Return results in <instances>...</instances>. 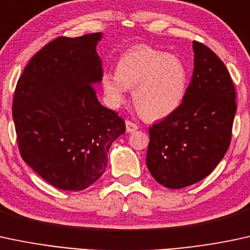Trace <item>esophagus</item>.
Instances as JSON below:
<instances>
[{
	"instance_id": "obj_1",
	"label": "esophagus",
	"mask_w": 250,
	"mask_h": 250,
	"mask_svg": "<svg viewBox=\"0 0 250 250\" xmlns=\"http://www.w3.org/2000/svg\"><path fill=\"white\" fill-rule=\"evenodd\" d=\"M137 130H138V125L134 124V123H132V122H130V120H127V122H126V132L132 133Z\"/></svg>"
}]
</instances>
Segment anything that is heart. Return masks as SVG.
Wrapping results in <instances>:
<instances>
[{
  "mask_svg": "<svg viewBox=\"0 0 250 250\" xmlns=\"http://www.w3.org/2000/svg\"><path fill=\"white\" fill-rule=\"evenodd\" d=\"M100 83L113 107L125 103L133 89V104L146 120H161L177 111L186 97L188 71L181 59L146 44L126 50L118 59L116 73L103 72Z\"/></svg>",
  "mask_w": 250,
  "mask_h": 250,
  "instance_id": "1",
  "label": "heart"
}]
</instances>
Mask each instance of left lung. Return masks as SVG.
<instances>
[{
	"mask_svg": "<svg viewBox=\"0 0 250 250\" xmlns=\"http://www.w3.org/2000/svg\"><path fill=\"white\" fill-rule=\"evenodd\" d=\"M193 73L175 113L148 128L146 165L169 189L197 183L226 155L236 113V93L228 69L211 49L192 42Z\"/></svg>",
	"mask_w": 250,
	"mask_h": 250,
	"instance_id": "1",
	"label": "left lung"
}]
</instances>
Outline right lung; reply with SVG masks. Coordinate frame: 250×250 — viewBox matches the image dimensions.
Masks as SVG:
<instances>
[{
	"label": "right lung",
	"mask_w": 250,
	"mask_h": 250,
	"mask_svg": "<svg viewBox=\"0 0 250 250\" xmlns=\"http://www.w3.org/2000/svg\"><path fill=\"white\" fill-rule=\"evenodd\" d=\"M102 33L58 38L20 77L13 119L23 161L53 187L80 191L100 178L124 120L98 100Z\"/></svg>",
	"instance_id": "obj_1"
}]
</instances>
